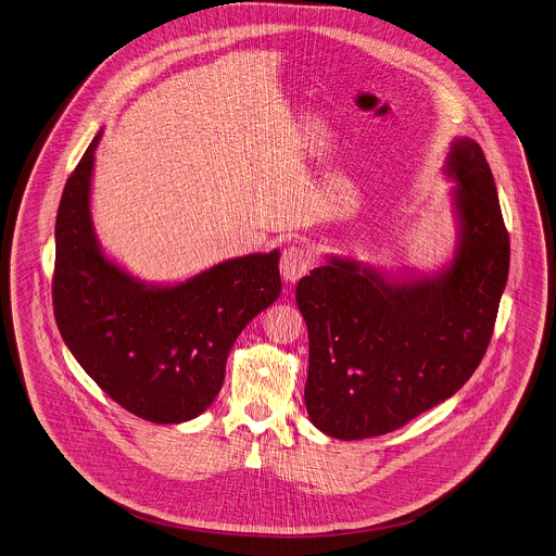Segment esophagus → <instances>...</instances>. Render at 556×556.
Listing matches in <instances>:
<instances>
[{"mask_svg": "<svg viewBox=\"0 0 556 556\" xmlns=\"http://www.w3.org/2000/svg\"><path fill=\"white\" fill-rule=\"evenodd\" d=\"M281 277L286 283H296L308 270H311V256L304 248L290 245L281 254Z\"/></svg>", "mask_w": 556, "mask_h": 556, "instance_id": "obj_1", "label": "esophagus"}]
</instances>
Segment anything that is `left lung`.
<instances>
[{
  "label": "left lung",
  "mask_w": 556,
  "mask_h": 556,
  "mask_svg": "<svg viewBox=\"0 0 556 556\" xmlns=\"http://www.w3.org/2000/svg\"><path fill=\"white\" fill-rule=\"evenodd\" d=\"M446 172L459 186L462 243L438 279L387 283L349 260L313 268L296 288L308 328L306 413L315 428L364 440L404 428L473 375L493 337L510 237L482 148L457 139Z\"/></svg>",
  "instance_id": "8db88e82"
}]
</instances>
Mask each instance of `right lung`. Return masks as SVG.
Instances as JSON below:
<instances>
[{
    "label": "right lung",
    "instance_id": "1",
    "mask_svg": "<svg viewBox=\"0 0 556 556\" xmlns=\"http://www.w3.org/2000/svg\"><path fill=\"white\" fill-rule=\"evenodd\" d=\"M99 137L59 203L54 319L86 375L116 404L152 424H181L210 408L232 342L279 299V252L222 262L175 288L137 283L94 241L88 192Z\"/></svg>",
    "mask_w": 556,
    "mask_h": 556
}]
</instances>
